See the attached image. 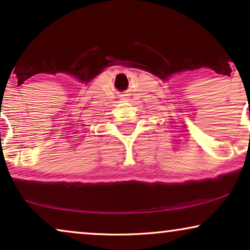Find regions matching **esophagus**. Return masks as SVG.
I'll return each instance as SVG.
<instances>
[{
  "instance_id": "obj_1",
  "label": "esophagus",
  "mask_w": 250,
  "mask_h": 250,
  "mask_svg": "<svg viewBox=\"0 0 250 250\" xmlns=\"http://www.w3.org/2000/svg\"><path fill=\"white\" fill-rule=\"evenodd\" d=\"M123 99H122V100H127V99H126V95H123V97H122Z\"/></svg>"
}]
</instances>
